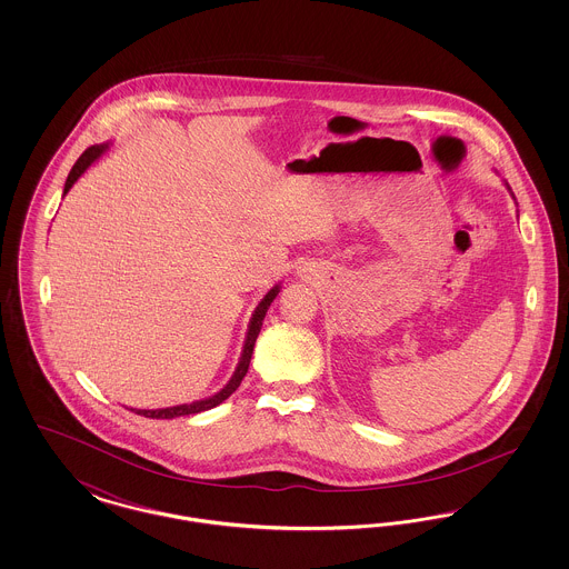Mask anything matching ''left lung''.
Returning a JSON list of instances; mask_svg holds the SVG:
<instances>
[{
	"label": "left lung",
	"mask_w": 569,
	"mask_h": 569,
	"mask_svg": "<svg viewBox=\"0 0 569 569\" xmlns=\"http://www.w3.org/2000/svg\"><path fill=\"white\" fill-rule=\"evenodd\" d=\"M506 188H508V191H510V193H512V190H510V186H508V183H506ZM512 198H515V193H512ZM516 200V198H515Z\"/></svg>",
	"instance_id": "obj_1"
}]
</instances>
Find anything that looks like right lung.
<instances>
[{
    "label": "right lung",
    "instance_id": "add662e5",
    "mask_svg": "<svg viewBox=\"0 0 569 569\" xmlns=\"http://www.w3.org/2000/svg\"><path fill=\"white\" fill-rule=\"evenodd\" d=\"M107 149H109V142H104V144H93V147H89V149L82 153L81 158L77 160V163L72 166V170H70V174H68V179H66L63 196H66L68 191L72 190V186L81 179L82 174H84V170H87L91 163L98 162V160L107 153ZM279 290H281V286L277 283L274 288H271V290L267 292V297L262 298V300L258 302L256 311L251 313V320H249V326H247V335H244L243 352H241V358H239V365H237V369H234V373H232L230 381H228L219 392L211 395V397H207V399H200V401L183 403V406L162 407V409H132V411L140 413V416H144V418L170 420V418H177V416L200 413V411H207V409H213V407L219 406V403H223V401H226V399H228V397H230V395L241 386V381H243L244 373H247V369H249V360H251V353H253L256 339H258L260 328H262V322H264V316H267V311H269V307H271V302L274 300V297L279 295Z\"/></svg>",
    "mask_w": 569,
    "mask_h": 569
}]
</instances>
